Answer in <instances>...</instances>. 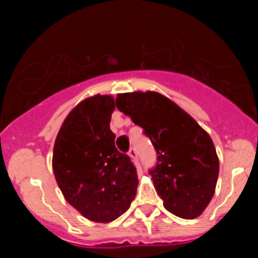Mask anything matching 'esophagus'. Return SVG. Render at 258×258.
Instances as JSON below:
<instances>
[{
	"instance_id": "esophagus-1",
	"label": "esophagus",
	"mask_w": 258,
	"mask_h": 258,
	"mask_svg": "<svg viewBox=\"0 0 258 258\" xmlns=\"http://www.w3.org/2000/svg\"><path fill=\"white\" fill-rule=\"evenodd\" d=\"M128 156H130V157H131L132 161H135V162H136V161H137V152H136V150H135L134 147L130 148Z\"/></svg>"
}]
</instances>
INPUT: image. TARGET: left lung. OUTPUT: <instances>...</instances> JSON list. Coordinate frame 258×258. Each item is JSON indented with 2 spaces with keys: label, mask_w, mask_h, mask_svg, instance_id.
I'll use <instances>...</instances> for the list:
<instances>
[{
  "label": "left lung",
  "mask_w": 258,
  "mask_h": 258,
  "mask_svg": "<svg viewBox=\"0 0 258 258\" xmlns=\"http://www.w3.org/2000/svg\"><path fill=\"white\" fill-rule=\"evenodd\" d=\"M116 106L144 128L155 146L157 165L150 175L165 209L186 220L202 215L215 195L220 171L210 135L155 91L118 93Z\"/></svg>",
  "instance_id": "left-lung-1"
}]
</instances>
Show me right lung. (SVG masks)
I'll use <instances>...</instances> for the list:
<instances>
[{
  "instance_id": "right-lung-1",
  "label": "right lung",
  "mask_w": 258,
  "mask_h": 258,
  "mask_svg": "<svg viewBox=\"0 0 258 258\" xmlns=\"http://www.w3.org/2000/svg\"><path fill=\"white\" fill-rule=\"evenodd\" d=\"M111 95L81 101L57 134L52 168L64 200L83 217L108 223L123 215L137 192L136 168L114 146Z\"/></svg>"
}]
</instances>
